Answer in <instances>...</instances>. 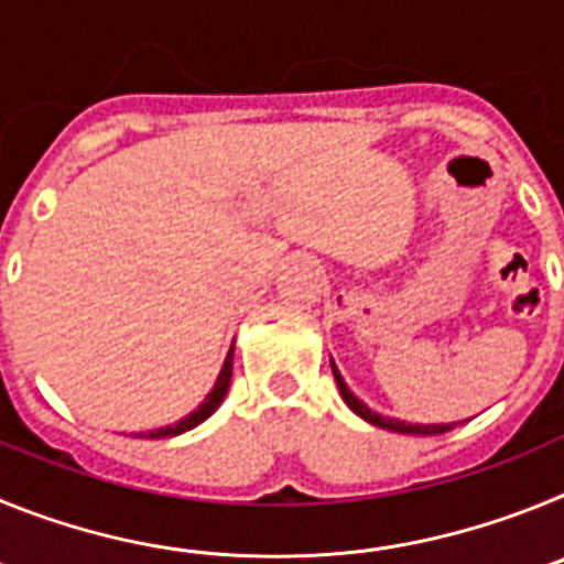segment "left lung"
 Returning a JSON list of instances; mask_svg holds the SVG:
<instances>
[{"label": "left lung", "mask_w": 564, "mask_h": 564, "mask_svg": "<svg viewBox=\"0 0 564 564\" xmlns=\"http://www.w3.org/2000/svg\"><path fill=\"white\" fill-rule=\"evenodd\" d=\"M333 364V361H330ZM333 378H336L338 383V392H341L344 403L350 406L352 412H356L358 417H364L367 423H372V426H378V430H387V432H401V435H443V432L455 430V423H406V421H398V417H383L378 415V412H372L370 406L364 401H358L356 395L350 392V387L344 383L341 372L336 370V364H333Z\"/></svg>", "instance_id": "obj_1"}]
</instances>
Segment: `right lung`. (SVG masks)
Here are the masks:
<instances>
[{
	"label": "right lung",
	"instance_id": "right-lung-1",
	"mask_svg": "<svg viewBox=\"0 0 564 564\" xmlns=\"http://www.w3.org/2000/svg\"><path fill=\"white\" fill-rule=\"evenodd\" d=\"M231 372H234V344H231V350H228V356H226V364H223L220 376H217V381H214V390L208 392L206 401H203L200 406L192 412V415H186L183 421L172 423V426H161V430H152V432H138L134 437H174V435H183V432L194 430L197 423L206 421V417L212 415V412L223 403L228 387H231Z\"/></svg>",
	"mask_w": 564,
	"mask_h": 564
}]
</instances>
